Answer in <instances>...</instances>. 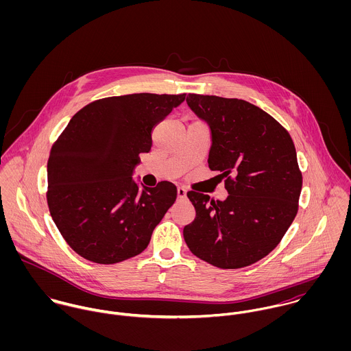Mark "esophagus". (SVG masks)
Returning a JSON list of instances; mask_svg holds the SVG:
<instances>
[{"instance_id":"obj_1","label":"esophagus","mask_w":351,"mask_h":351,"mask_svg":"<svg viewBox=\"0 0 351 351\" xmlns=\"http://www.w3.org/2000/svg\"><path fill=\"white\" fill-rule=\"evenodd\" d=\"M177 197H178V200L186 199V191L184 188H178L177 189Z\"/></svg>"}]
</instances>
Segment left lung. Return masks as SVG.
I'll use <instances>...</instances> for the list:
<instances>
[{
  "instance_id": "1",
  "label": "left lung",
  "mask_w": 351,
  "mask_h": 351,
  "mask_svg": "<svg viewBox=\"0 0 351 351\" xmlns=\"http://www.w3.org/2000/svg\"><path fill=\"white\" fill-rule=\"evenodd\" d=\"M186 102L210 130L208 166L228 197L188 192L196 209L184 239L196 256L220 269L255 263L277 247L299 209L302 185L289 132L250 102L189 95Z\"/></svg>"
}]
</instances>
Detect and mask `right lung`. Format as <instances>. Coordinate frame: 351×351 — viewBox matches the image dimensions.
I'll return each instance as SVG.
<instances>
[{
  "instance_id": "add662e5",
  "label": "right lung",
  "mask_w": 351,
  "mask_h": 351,
  "mask_svg": "<svg viewBox=\"0 0 351 351\" xmlns=\"http://www.w3.org/2000/svg\"><path fill=\"white\" fill-rule=\"evenodd\" d=\"M185 96L136 93L93 101L53 143L47 163L51 217L82 258L112 265L149 246L177 188L167 181L141 186L132 174L139 155L151 150L154 127Z\"/></svg>"
}]
</instances>
